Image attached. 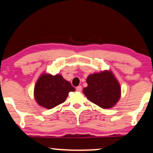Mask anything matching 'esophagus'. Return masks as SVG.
I'll return each instance as SVG.
<instances>
[{
  "label": "esophagus",
  "mask_w": 153,
  "mask_h": 153,
  "mask_svg": "<svg viewBox=\"0 0 153 153\" xmlns=\"http://www.w3.org/2000/svg\"><path fill=\"white\" fill-rule=\"evenodd\" d=\"M76 91L78 92H80L82 91V86L81 85H79L78 87H76Z\"/></svg>",
  "instance_id": "1"
}]
</instances>
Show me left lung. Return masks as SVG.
I'll use <instances>...</instances> for the list:
<instances>
[{
	"mask_svg": "<svg viewBox=\"0 0 153 153\" xmlns=\"http://www.w3.org/2000/svg\"><path fill=\"white\" fill-rule=\"evenodd\" d=\"M87 83L88 86L82 91L91 102L103 109L113 108L118 102L120 85L110 71L88 75Z\"/></svg>",
	"mask_w": 153,
	"mask_h": 153,
	"instance_id": "left-lung-1",
	"label": "left lung"
}]
</instances>
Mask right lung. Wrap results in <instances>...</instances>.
Masks as SVG:
<instances>
[{
  "label": "right lung",
  "instance_id": "right-lung-1",
  "mask_svg": "<svg viewBox=\"0 0 153 153\" xmlns=\"http://www.w3.org/2000/svg\"><path fill=\"white\" fill-rule=\"evenodd\" d=\"M75 91V88L61 75L43 73L35 85L34 97L39 105L52 109L65 102L70 92Z\"/></svg>",
  "mask_w": 153,
  "mask_h": 153
}]
</instances>
